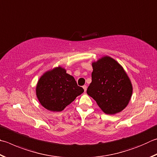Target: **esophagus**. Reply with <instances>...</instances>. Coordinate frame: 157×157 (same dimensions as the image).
Returning <instances> with one entry per match:
<instances>
[{
    "label": "esophagus",
    "mask_w": 157,
    "mask_h": 157,
    "mask_svg": "<svg viewBox=\"0 0 157 157\" xmlns=\"http://www.w3.org/2000/svg\"><path fill=\"white\" fill-rule=\"evenodd\" d=\"M83 88H84V92H86V89H87V86H86V85H84V86H83Z\"/></svg>",
    "instance_id": "esophagus-1"
}]
</instances>
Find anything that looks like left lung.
Listing matches in <instances>:
<instances>
[{
  "instance_id": "obj_1",
  "label": "left lung",
  "mask_w": 157,
  "mask_h": 157,
  "mask_svg": "<svg viewBox=\"0 0 157 157\" xmlns=\"http://www.w3.org/2000/svg\"><path fill=\"white\" fill-rule=\"evenodd\" d=\"M93 69L87 94L105 113L121 112L126 107L132 93V84L124 69L108 56L93 63Z\"/></svg>"
}]
</instances>
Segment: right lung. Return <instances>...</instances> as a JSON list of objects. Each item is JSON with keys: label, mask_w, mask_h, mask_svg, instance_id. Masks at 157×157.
Segmentation results:
<instances>
[{"label": "right lung", "mask_w": 157, "mask_h": 157, "mask_svg": "<svg viewBox=\"0 0 157 157\" xmlns=\"http://www.w3.org/2000/svg\"><path fill=\"white\" fill-rule=\"evenodd\" d=\"M84 92L73 76L61 67L48 71L39 79L36 95L42 106L59 112Z\"/></svg>", "instance_id": "right-lung-1"}]
</instances>
